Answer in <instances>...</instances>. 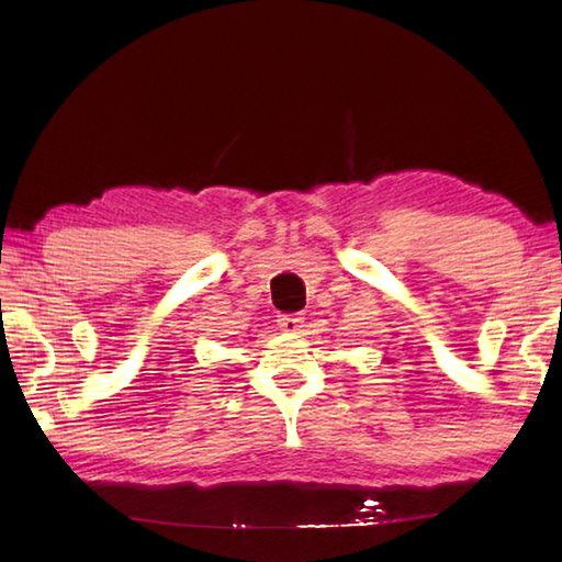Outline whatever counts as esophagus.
Wrapping results in <instances>:
<instances>
[{"mask_svg":"<svg viewBox=\"0 0 562 562\" xmlns=\"http://www.w3.org/2000/svg\"><path fill=\"white\" fill-rule=\"evenodd\" d=\"M302 324H304V318H302L300 314H284V316L278 318V326H280L284 333H296V330L302 328Z\"/></svg>","mask_w":562,"mask_h":562,"instance_id":"esophagus-1","label":"esophagus"}]
</instances>
